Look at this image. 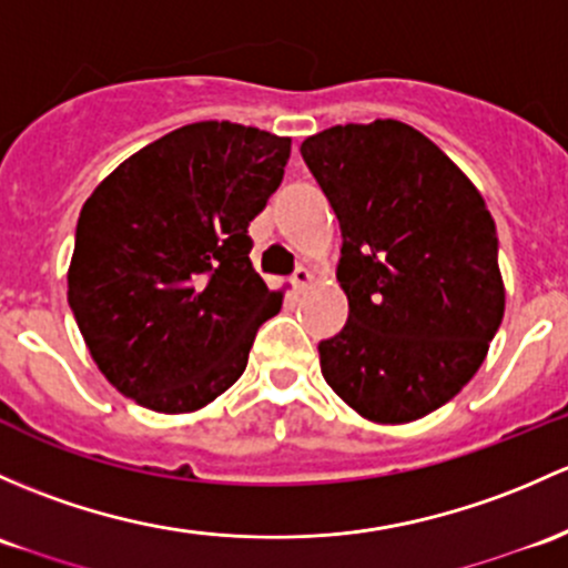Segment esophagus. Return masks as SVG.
Returning a JSON list of instances; mask_svg holds the SVG:
<instances>
[{
	"label": "esophagus",
	"instance_id": "34e87169",
	"mask_svg": "<svg viewBox=\"0 0 568 568\" xmlns=\"http://www.w3.org/2000/svg\"><path fill=\"white\" fill-rule=\"evenodd\" d=\"M313 272H310L307 266H300L294 272V277H291V283H294V288L296 291H304V288H310V285H313Z\"/></svg>",
	"mask_w": 568,
	"mask_h": 568
}]
</instances>
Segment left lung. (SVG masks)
<instances>
[{
	"instance_id": "left-lung-1",
	"label": "left lung",
	"mask_w": 568,
	"mask_h": 568,
	"mask_svg": "<svg viewBox=\"0 0 568 568\" xmlns=\"http://www.w3.org/2000/svg\"><path fill=\"white\" fill-rule=\"evenodd\" d=\"M302 158L339 220L348 324L321 373L375 425H405L476 375L504 321L495 220L468 176L397 119L334 124Z\"/></svg>"
}]
</instances>
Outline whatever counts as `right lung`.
<instances>
[{"label": "right lung", "instance_id": "1", "mask_svg": "<svg viewBox=\"0 0 568 568\" xmlns=\"http://www.w3.org/2000/svg\"><path fill=\"white\" fill-rule=\"evenodd\" d=\"M291 139L195 122L113 169L81 209L68 302L100 373L158 414H193L247 367L283 307L253 268L250 220L283 182Z\"/></svg>", "mask_w": 568, "mask_h": 568}]
</instances>
